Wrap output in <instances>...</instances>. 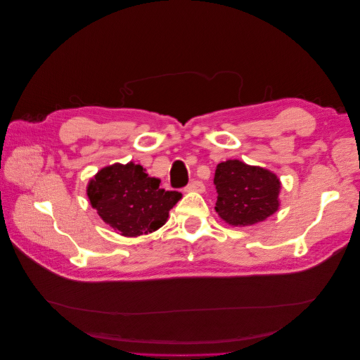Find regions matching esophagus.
Returning a JSON list of instances; mask_svg holds the SVG:
<instances>
[{
	"mask_svg": "<svg viewBox=\"0 0 360 360\" xmlns=\"http://www.w3.org/2000/svg\"><path fill=\"white\" fill-rule=\"evenodd\" d=\"M186 189H188V191H193V192H204L205 186H204V183L200 181V180H192V181L188 184Z\"/></svg>",
	"mask_w": 360,
	"mask_h": 360,
	"instance_id": "esophagus-1",
	"label": "esophagus"
}]
</instances>
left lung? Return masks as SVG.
<instances>
[{"instance_id":"8db88e82","label":"left lung","mask_w":360,"mask_h":360,"mask_svg":"<svg viewBox=\"0 0 360 360\" xmlns=\"http://www.w3.org/2000/svg\"><path fill=\"white\" fill-rule=\"evenodd\" d=\"M214 210L230 225H254L278 210L281 181L274 172L250 167L240 160L221 162L216 167Z\"/></svg>"}]
</instances>
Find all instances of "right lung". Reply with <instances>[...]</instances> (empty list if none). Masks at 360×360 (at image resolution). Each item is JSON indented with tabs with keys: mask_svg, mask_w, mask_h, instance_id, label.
Here are the masks:
<instances>
[{
	"mask_svg": "<svg viewBox=\"0 0 360 360\" xmlns=\"http://www.w3.org/2000/svg\"><path fill=\"white\" fill-rule=\"evenodd\" d=\"M160 180L150 177L141 165L106 167L86 188L90 202L102 219L122 236L136 237L156 231L181 198L177 191H165Z\"/></svg>",
	"mask_w": 360,
	"mask_h": 360,
	"instance_id": "add662e5",
	"label": "right lung"
}]
</instances>
